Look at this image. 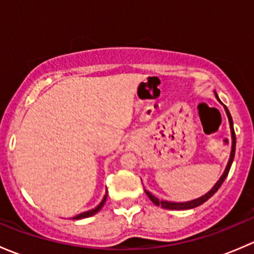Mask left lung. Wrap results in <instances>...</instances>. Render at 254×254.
<instances>
[{
	"mask_svg": "<svg viewBox=\"0 0 254 254\" xmlns=\"http://www.w3.org/2000/svg\"><path fill=\"white\" fill-rule=\"evenodd\" d=\"M215 93V97H216L217 101L220 102V103L222 104V102L220 101L219 97H217L216 92H214ZM225 108V112H226V115L227 118H229V123H230V129H231V137H232V146H231V153H230V158H229V162H227L226 165V168H225L224 173H222V176L220 177L219 181L215 183V186L212 187L211 189H210L209 191H207L206 194H204V195L199 196V198L196 199H193V200H189V201H183V203H176V201H168V200H162V199H158L157 196H155L153 194H151L150 191L146 190L145 189V193L147 194V196L150 198V200L152 201L155 205L157 206H161L162 209H167V210H188V209H193V207H196L199 205H201V204H204L205 201L207 200L209 198H211L212 195H214L215 193L217 191V189L221 187V184L224 183V181L226 179L227 175H229V171L230 168H231V165L232 162H234V157H235V150H236V135H235V130H234V122H232V118H231V114H230L229 109L226 108V106H224Z\"/></svg>",
	"mask_w": 254,
	"mask_h": 254,
	"instance_id": "obj_1",
	"label": "left lung"
}]
</instances>
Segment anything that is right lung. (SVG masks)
<instances>
[{
    "instance_id": "1",
    "label": "right lung",
    "mask_w": 254,
    "mask_h": 254,
    "mask_svg": "<svg viewBox=\"0 0 254 254\" xmlns=\"http://www.w3.org/2000/svg\"><path fill=\"white\" fill-rule=\"evenodd\" d=\"M107 194H108V191H107V193H106V195L103 196V199H102V201H101V203H99L98 205H97L96 207H94V209H92V210H88V211L81 212V214H78L77 216L72 217V220H81V219H86V217L93 216L94 214H97V212H98L99 210H101L102 207H103L104 203H106V200H107Z\"/></svg>"
}]
</instances>
